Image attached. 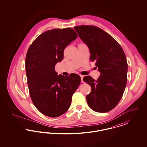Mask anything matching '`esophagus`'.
I'll return each instance as SVG.
<instances>
[{
	"instance_id": "esophagus-1",
	"label": "esophagus",
	"mask_w": 147,
	"mask_h": 147,
	"mask_svg": "<svg viewBox=\"0 0 147 147\" xmlns=\"http://www.w3.org/2000/svg\"><path fill=\"white\" fill-rule=\"evenodd\" d=\"M80 78H81V82L82 83H84V80H83L84 76H80Z\"/></svg>"
}]
</instances>
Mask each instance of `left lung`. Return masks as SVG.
<instances>
[{
    "mask_svg": "<svg viewBox=\"0 0 147 147\" xmlns=\"http://www.w3.org/2000/svg\"><path fill=\"white\" fill-rule=\"evenodd\" d=\"M74 28L88 47L90 59L96 61L101 74L97 80L90 76L83 78L91 87L86 95L88 104L94 111L108 112L118 104L126 88L128 64L125 52L118 42L101 28L89 25Z\"/></svg>",
    "mask_w": 147,
    "mask_h": 147,
    "instance_id": "obj_1",
    "label": "left lung"
}]
</instances>
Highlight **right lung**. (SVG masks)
Segmentation results:
<instances>
[{"mask_svg": "<svg viewBox=\"0 0 147 147\" xmlns=\"http://www.w3.org/2000/svg\"><path fill=\"white\" fill-rule=\"evenodd\" d=\"M77 37L72 28L52 29L36 38L28 51L25 68L30 96L37 110L50 117L60 116L69 109L80 83L77 74L58 76L55 71L65 48Z\"/></svg>", "mask_w": 147, "mask_h": 147, "instance_id": "1", "label": "right lung"}]
</instances>
